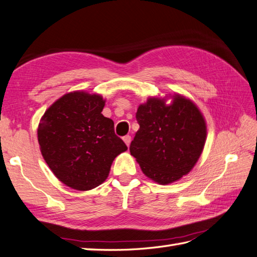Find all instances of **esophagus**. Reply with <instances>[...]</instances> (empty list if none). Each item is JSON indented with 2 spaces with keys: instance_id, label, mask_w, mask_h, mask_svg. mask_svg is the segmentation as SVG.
<instances>
[{
  "instance_id": "34e87169",
  "label": "esophagus",
  "mask_w": 257,
  "mask_h": 257,
  "mask_svg": "<svg viewBox=\"0 0 257 257\" xmlns=\"http://www.w3.org/2000/svg\"><path fill=\"white\" fill-rule=\"evenodd\" d=\"M123 141H124L125 144H126L127 146H130V144H131V136L130 135H125L124 138H123Z\"/></svg>"
}]
</instances>
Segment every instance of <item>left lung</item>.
I'll return each mask as SVG.
<instances>
[{"label": "left lung", "mask_w": 257, "mask_h": 257, "mask_svg": "<svg viewBox=\"0 0 257 257\" xmlns=\"http://www.w3.org/2000/svg\"><path fill=\"white\" fill-rule=\"evenodd\" d=\"M151 96L140 104V128L130 146L144 174L161 185L187 175L197 163L206 142V121L192 99L174 93Z\"/></svg>", "instance_id": "1"}]
</instances>
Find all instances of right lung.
<instances>
[{
	"label": "right lung",
	"mask_w": 257,
	"mask_h": 257,
	"mask_svg": "<svg viewBox=\"0 0 257 257\" xmlns=\"http://www.w3.org/2000/svg\"><path fill=\"white\" fill-rule=\"evenodd\" d=\"M105 99L73 91L57 98L41 117L38 140L42 156L63 184L90 191L107 179L114 159L127 150L102 114Z\"/></svg>",
	"instance_id": "obj_1"
}]
</instances>
